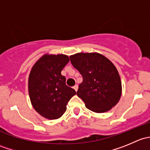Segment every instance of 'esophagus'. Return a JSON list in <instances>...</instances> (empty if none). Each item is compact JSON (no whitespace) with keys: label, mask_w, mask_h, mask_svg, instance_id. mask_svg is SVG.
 I'll return each instance as SVG.
<instances>
[{"label":"esophagus","mask_w":150,"mask_h":150,"mask_svg":"<svg viewBox=\"0 0 150 150\" xmlns=\"http://www.w3.org/2000/svg\"><path fill=\"white\" fill-rule=\"evenodd\" d=\"M73 88L75 89V91H78V86H77V85H75V86H73Z\"/></svg>","instance_id":"obj_1"}]
</instances>
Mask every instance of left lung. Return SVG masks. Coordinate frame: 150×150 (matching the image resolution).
Masks as SVG:
<instances>
[{
	"mask_svg": "<svg viewBox=\"0 0 150 150\" xmlns=\"http://www.w3.org/2000/svg\"><path fill=\"white\" fill-rule=\"evenodd\" d=\"M72 66L83 76L77 95L86 108L96 113L111 110L122 94L117 68L109 59L96 52L77 53L69 57Z\"/></svg>",
	"mask_w": 150,
	"mask_h": 150,
	"instance_id": "left-lung-1",
	"label": "left lung"
}]
</instances>
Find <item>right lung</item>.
<instances>
[{"instance_id":"obj_1","label":"right lung","mask_w":150,"mask_h":150,"mask_svg":"<svg viewBox=\"0 0 150 150\" xmlns=\"http://www.w3.org/2000/svg\"><path fill=\"white\" fill-rule=\"evenodd\" d=\"M64 54H46L32 67L28 78V91L33 108L42 117L56 120L66 112L67 104L76 94L66 85L61 72L69 62Z\"/></svg>"}]
</instances>
